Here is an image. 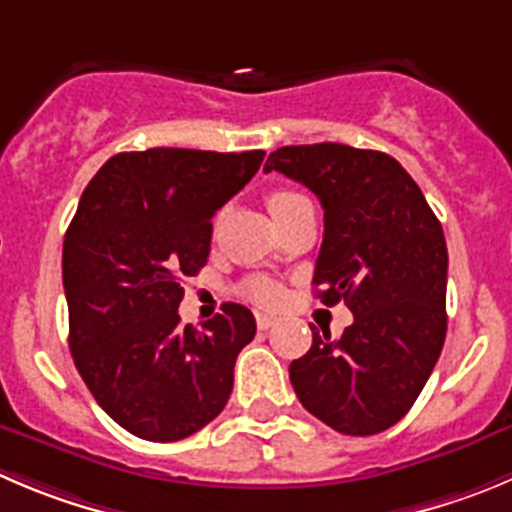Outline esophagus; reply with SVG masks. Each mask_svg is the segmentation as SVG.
Instances as JSON below:
<instances>
[{"instance_id":"1","label":"esophagus","mask_w":512,"mask_h":512,"mask_svg":"<svg viewBox=\"0 0 512 512\" xmlns=\"http://www.w3.org/2000/svg\"><path fill=\"white\" fill-rule=\"evenodd\" d=\"M274 321H276V316H271V314H256V326H259L261 332H266L269 326H274Z\"/></svg>"}]
</instances>
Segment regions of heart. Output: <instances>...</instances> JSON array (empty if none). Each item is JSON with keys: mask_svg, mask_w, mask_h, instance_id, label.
Segmentation results:
<instances>
[{"mask_svg": "<svg viewBox=\"0 0 512 512\" xmlns=\"http://www.w3.org/2000/svg\"><path fill=\"white\" fill-rule=\"evenodd\" d=\"M299 201H304V196L301 193H294V191H286V188H279V191L269 193V211L271 216H281L284 211H289L291 206H296ZM248 296H251L253 301H259V304H274V301H279L281 291L279 286L274 284V281H266V279H256L251 281V284L246 286Z\"/></svg>", "mask_w": 512, "mask_h": 512, "instance_id": "b5f03b06", "label": "heart"}]
</instances>
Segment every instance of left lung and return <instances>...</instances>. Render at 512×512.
Listing matches in <instances>:
<instances>
[{"label": "left lung", "instance_id": "obj_1", "mask_svg": "<svg viewBox=\"0 0 512 512\" xmlns=\"http://www.w3.org/2000/svg\"><path fill=\"white\" fill-rule=\"evenodd\" d=\"M319 198L321 304L344 299L354 324L339 339L311 326L289 379L301 405L342 435H377L410 412L447 332V246L420 186L392 155L342 143L286 145L264 165Z\"/></svg>", "mask_w": 512, "mask_h": 512}]
</instances>
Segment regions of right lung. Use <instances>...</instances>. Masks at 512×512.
<instances>
[{
  "instance_id": "obj_1",
  "label": "right lung",
  "mask_w": 512,
  "mask_h": 512,
  "mask_svg": "<svg viewBox=\"0 0 512 512\" xmlns=\"http://www.w3.org/2000/svg\"><path fill=\"white\" fill-rule=\"evenodd\" d=\"M264 150L118 153L85 188L62 246L70 352L97 405L140 440L175 442L216 420L238 352L256 334L241 304L180 324L183 276L211 253L213 216Z\"/></svg>"
}]
</instances>
